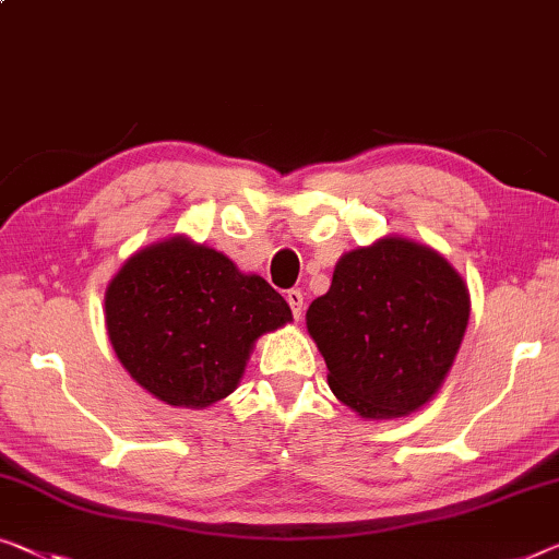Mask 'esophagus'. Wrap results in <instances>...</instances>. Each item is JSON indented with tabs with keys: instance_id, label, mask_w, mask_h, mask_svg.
<instances>
[{
	"instance_id": "obj_1",
	"label": "esophagus",
	"mask_w": 559,
	"mask_h": 559,
	"mask_svg": "<svg viewBox=\"0 0 559 559\" xmlns=\"http://www.w3.org/2000/svg\"><path fill=\"white\" fill-rule=\"evenodd\" d=\"M286 301L290 306V313H294V319H301L304 313V294L298 288H290L286 294Z\"/></svg>"
}]
</instances>
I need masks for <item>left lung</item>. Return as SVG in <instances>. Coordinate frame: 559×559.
<instances>
[{
	"instance_id": "8db88e82",
	"label": "left lung",
	"mask_w": 559,
	"mask_h": 559,
	"mask_svg": "<svg viewBox=\"0 0 559 559\" xmlns=\"http://www.w3.org/2000/svg\"><path fill=\"white\" fill-rule=\"evenodd\" d=\"M469 321V294L452 265L404 238L346 253L306 323L329 386L369 419L419 409L437 394Z\"/></svg>"
}]
</instances>
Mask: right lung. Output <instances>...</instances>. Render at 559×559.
Masks as SVG:
<instances>
[{"label": "right lung", "mask_w": 559, "mask_h": 559, "mask_svg": "<svg viewBox=\"0 0 559 559\" xmlns=\"http://www.w3.org/2000/svg\"><path fill=\"white\" fill-rule=\"evenodd\" d=\"M124 369L170 406L203 409L238 386L253 341L290 321L261 276L213 248L170 238L130 258L105 296Z\"/></svg>", "instance_id": "add662e5"}]
</instances>
